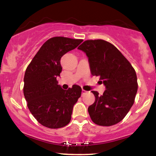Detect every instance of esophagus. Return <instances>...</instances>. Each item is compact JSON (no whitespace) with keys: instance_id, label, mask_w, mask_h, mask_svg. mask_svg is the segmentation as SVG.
<instances>
[{"instance_id":"obj_1","label":"esophagus","mask_w":156,"mask_h":156,"mask_svg":"<svg viewBox=\"0 0 156 156\" xmlns=\"http://www.w3.org/2000/svg\"><path fill=\"white\" fill-rule=\"evenodd\" d=\"M88 92L87 91H86L85 89H82V95H84V94H86Z\"/></svg>"}]
</instances>
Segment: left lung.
Returning a JSON list of instances; mask_svg holds the SVG:
<instances>
[{
	"mask_svg": "<svg viewBox=\"0 0 156 156\" xmlns=\"http://www.w3.org/2000/svg\"><path fill=\"white\" fill-rule=\"evenodd\" d=\"M78 49L89 58L92 76H100L105 86L102 95L92 91L95 101L89 106L92 122L111 126L122 120L135 101L138 89L134 68L114 44L103 39H89Z\"/></svg>",
	"mask_w": 156,
	"mask_h": 156,
	"instance_id": "8db88e82",
	"label": "left lung"
}]
</instances>
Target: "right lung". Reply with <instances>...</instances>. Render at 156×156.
I'll return each mask as SVG.
<instances>
[{"mask_svg":"<svg viewBox=\"0 0 156 156\" xmlns=\"http://www.w3.org/2000/svg\"><path fill=\"white\" fill-rule=\"evenodd\" d=\"M83 39L64 37L46 41L26 68L23 94L27 106L38 122L49 128H60L71 120L73 105L81 95L79 86L64 90L57 76L62 67L61 58L78 47Z\"/></svg>","mask_w":156,"mask_h":156,"instance_id":"1","label":"right lung"}]
</instances>
